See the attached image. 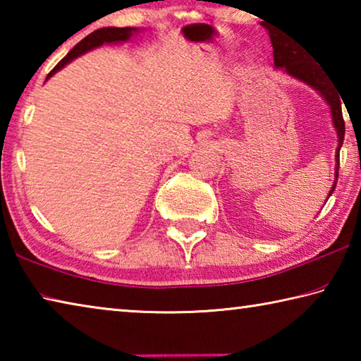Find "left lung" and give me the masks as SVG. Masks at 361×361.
Masks as SVG:
<instances>
[{
  "mask_svg": "<svg viewBox=\"0 0 361 361\" xmlns=\"http://www.w3.org/2000/svg\"><path fill=\"white\" fill-rule=\"evenodd\" d=\"M271 33V41L274 46V63H276L277 68H285L286 73H290L291 76H295L301 81L307 82L309 85H312L314 89L319 90L322 94L323 99L328 102V105L331 106V114H333V122L336 130H338V137H339V146L336 149V161H338V166H336V181H338V169H339V151H341V145L344 142V133H345V122L344 118H342V108L341 103L344 102L341 99L338 89L333 84L331 79L325 73V70L322 66L312 62V56L309 52H305L304 49H295L291 46L290 39H283L279 33L276 35L274 32L269 30ZM336 181L329 191V195L333 194L334 188H336ZM329 199V197H328ZM326 199V200H328Z\"/></svg>",
  "mask_w": 361,
  "mask_h": 361,
  "instance_id": "8db88e82",
  "label": "left lung"
}]
</instances>
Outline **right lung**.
<instances>
[{
  "label": "right lung",
  "instance_id": "obj_1",
  "mask_svg": "<svg viewBox=\"0 0 361 361\" xmlns=\"http://www.w3.org/2000/svg\"><path fill=\"white\" fill-rule=\"evenodd\" d=\"M132 32H135V28H130V27H124V28L108 27V28L95 30L94 33L87 35L82 41H79L78 44L73 47L68 54H66V57H63L56 66H54V70L49 73L47 78H51V75H54V73L59 71L60 68H63V66L68 62H71L73 59H76L78 56H81V54L87 52V51H90V49H94L97 46H102L103 42H118V41L129 39Z\"/></svg>",
  "mask_w": 361,
  "mask_h": 361
}]
</instances>
